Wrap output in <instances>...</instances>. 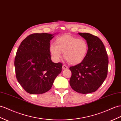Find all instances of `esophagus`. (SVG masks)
I'll return each mask as SVG.
<instances>
[{"instance_id": "1", "label": "esophagus", "mask_w": 121, "mask_h": 121, "mask_svg": "<svg viewBox=\"0 0 121 121\" xmlns=\"http://www.w3.org/2000/svg\"><path fill=\"white\" fill-rule=\"evenodd\" d=\"M68 69V67L65 65H63L62 66V69Z\"/></svg>"}]
</instances>
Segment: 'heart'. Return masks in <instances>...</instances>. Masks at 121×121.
Here are the masks:
<instances>
[{
    "instance_id": "obj_1",
    "label": "heart",
    "mask_w": 121,
    "mask_h": 121,
    "mask_svg": "<svg viewBox=\"0 0 121 121\" xmlns=\"http://www.w3.org/2000/svg\"><path fill=\"white\" fill-rule=\"evenodd\" d=\"M56 45H51L49 52L56 61L61 58L62 53L68 62L78 64L84 59L88 52L87 43L83 39H78L70 35H63L55 41Z\"/></svg>"
}]
</instances>
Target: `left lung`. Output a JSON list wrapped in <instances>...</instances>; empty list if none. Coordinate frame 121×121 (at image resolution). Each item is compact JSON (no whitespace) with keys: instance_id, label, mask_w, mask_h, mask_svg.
<instances>
[{"instance_id":"obj_1","label":"left lung","mask_w":121,"mask_h":121,"mask_svg":"<svg viewBox=\"0 0 121 121\" xmlns=\"http://www.w3.org/2000/svg\"><path fill=\"white\" fill-rule=\"evenodd\" d=\"M78 34L86 40L88 52L81 63L69 67L72 72L69 84L76 92L86 94L95 91L106 78L108 58L100 38L89 33Z\"/></svg>"}]
</instances>
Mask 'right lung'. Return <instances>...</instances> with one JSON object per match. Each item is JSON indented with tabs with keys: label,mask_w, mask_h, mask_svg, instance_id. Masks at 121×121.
I'll use <instances>...</instances> for the list:
<instances>
[{
	"label": "right lung",
	"mask_w": 121,
	"mask_h": 121,
	"mask_svg": "<svg viewBox=\"0 0 121 121\" xmlns=\"http://www.w3.org/2000/svg\"><path fill=\"white\" fill-rule=\"evenodd\" d=\"M54 34H33L21 42L15 58L16 78L27 92L42 94L50 89L62 71V64L54 63L49 52Z\"/></svg>",
	"instance_id": "obj_1"
}]
</instances>
